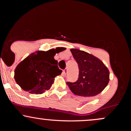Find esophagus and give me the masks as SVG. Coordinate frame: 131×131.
I'll return each mask as SVG.
<instances>
[{
    "label": "esophagus",
    "instance_id": "34e87169",
    "mask_svg": "<svg viewBox=\"0 0 131 131\" xmlns=\"http://www.w3.org/2000/svg\"><path fill=\"white\" fill-rule=\"evenodd\" d=\"M67 73H68V70H67V68H65L63 71V74L64 75L67 74Z\"/></svg>",
    "mask_w": 131,
    "mask_h": 131
}]
</instances>
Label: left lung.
Here are the masks:
<instances>
[{
  "label": "left lung",
  "mask_w": 131,
  "mask_h": 131,
  "mask_svg": "<svg viewBox=\"0 0 131 131\" xmlns=\"http://www.w3.org/2000/svg\"><path fill=\"white\" fill-rule=\"evenodd\" d=\"M70 51L79 70L76 82H67L72 92L82 97H93L102 92L110 81L107 67L99 58L88 52L77 49Z\"/></svg>",
  "instance_id": "8db88e82"
}]
</instances>
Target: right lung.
Wrapping results in <instances>:
<instances>
[{"instance_id":"right-lung-1","label":"right lung","mask_w":131,"mask_h":131,"mask_svg":"<svg viewBox=\"0 0 131 131\" xmlns=\"http://www.w3.org/2000/svg\"><path fill=\"white\" fill-rule=\"evenodd\" d=\"M57 49L46 52L37 51L18 64L15 70L14 78L24 91L40 94L50 89L54 78L62 72L57 65L58 61L54 59L55 54L58 53Z\"/></svg>"}]
</instances>
